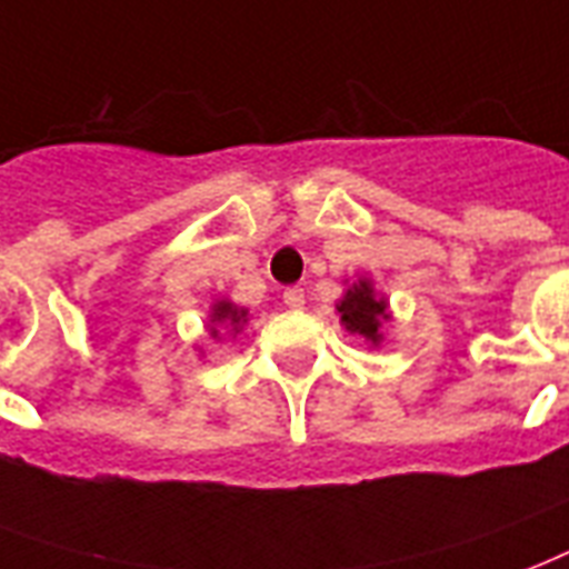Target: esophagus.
<instances>
[{"mask_svg":"<svg viewBox=\"0 0 569 569\" xmlns=\"http://www.w3.org/2000/svg\"><path fill=\"white\" fill-rule=\"evenodd\" d=\"M283 303L286 307H292V310L303 307V289H298V286H289V289L283 292Z\"/></svg>","mask_w":569,"mask_h":569,"instance_id":"34e87169","label":"esophagus"}]
</instances>
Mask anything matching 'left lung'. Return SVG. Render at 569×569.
I'll use <instances>...</instances> for the list:
<instances>
[{
	"mask_svg": "<svg viewBox=\"0 0 569 569\" xmlns=\"http://www.w3.org/2000/svg\"><path fill=\"white\" fill-rule=\"evenodd\" d=\"M337 310H340L342 322H346L349 331L361 333V337H367L370 342L381 340L379 328L381 322L388 319V310H385V301H379V298L372 295L367 280L355 283L352 289L346 292V298H342Z\"/></svg>",
	"mask_w": 569,
	"mask_h": 569,
	"instance_id": "8db88e82",
	"label": "left lung"
}]
</instances>
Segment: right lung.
I'll return each instance as SVG.
<instances>
[{
  "label": "right lung",
  "mask_w": 569,
  "mask_h": 569,
  "mask_svg": "<svg viewBox=\"0 0 569 569\" xmlns=\"http://www.w3.org/2000/svg\"><path fill=\"white\" fill-rule=\"evenodd\" d=\"M244 319V310H236L229 301H220L214 307V316H211V322H229V325H238Z\"/></svg>",
  "instance_id": "1"
}]
</instances>
